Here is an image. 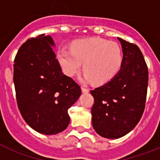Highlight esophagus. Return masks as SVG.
Listing matches in <instances>:
<instances>
[{"label": "esophagus", "instance_id": "1", "mask_svg": "<svg viewBox=\"0 0 160 160\" xmlns=\"http://www.w3.org/2000/svg\"><path fill=\"white\" fill-rule=\"evenodd\" d=\"M82 91L83 93H88L90 90H89L88 88H86L85 87H82Z\"/></svg>", "mask_w": 160, "mask_h": 160}]
</instances>
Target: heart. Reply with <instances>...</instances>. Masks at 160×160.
I'll return each mask as SVG.
<instances>
[{"label":"heart","instance_id":"heart-1","mask_svg":"<svg viewBox=\"0 0 160 160\" xmlns=\"http://www.w3.org/2000/svg\"><path fill=\"white\" fill-rule=\"evenodd\" d=\"M58 60L63 72L73 77L82 70L84 80L103 85L112 80L122 67L123 54L117 42L102 38H90L72 43L70 49L62 48Z\"/></svg>","mask_w":160,"mask_h":160}]
</instances>
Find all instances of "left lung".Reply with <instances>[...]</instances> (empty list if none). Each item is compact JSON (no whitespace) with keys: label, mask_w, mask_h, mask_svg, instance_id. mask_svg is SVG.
Returning a JSON list of instances; mask_svg holds the SVG:
<instances>
[{"label":"left lung","mask_w":160,"mask_h":160,"mask_svg":"<svg viewBox=\"0 0 160 160\" xmlns=\"http://www.w3.org/2000/svg\"><path fill=\"white\" fill-rule=\"evenodd\" d=\"M123 61L117 75L102 87L90 90L94 98L92 125L107 138H118L129 133L139 122L146 103L148 69L139 48L118 38Z\"/></svg>","instance_id":"8db88e82"}]
</instances>
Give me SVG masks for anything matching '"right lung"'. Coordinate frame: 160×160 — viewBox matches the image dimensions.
I'll return each mask as SVG.
<instances>
[{"label": "right lung", "instance_id": "1", "mask_svg": "<svg viewBox=\"0 0 160 160\" xmlns=\"http://www.w3.org/2000/svg\"><path fill=\"white\" fill-rule=\"evenodd\" d=\"M52 38L39 35L19 48L13 64L18 107L28 125L45 135H55L69 125L68 110L81 95V87L65 75Z\"/></svg>", "mask_w": 160, "mask_h": 160}]
</instances>
